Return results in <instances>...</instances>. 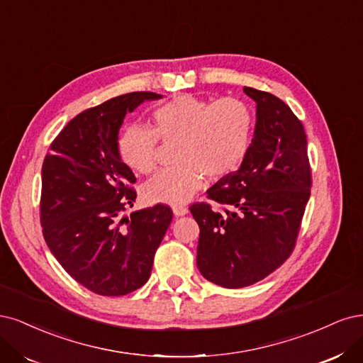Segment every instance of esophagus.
<instances>
[{
	"mask_svg": "<svg viewBox=\"0 0 363 363\" xmlns=\"http://www.w3.org/2000/svg\"><path fill=\"white\" fill-rule=\"evenodd\" d=\"M173 214L177 217H182L185 214H189V209L185 206H173Z\"/></svg>",
	"mask_w": 363,
	"mask_h": 363,
	"instance_id": "esophagus-1",
	"label": "esophagus"
}]
</instances>
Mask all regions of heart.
Returning <instances> with one entry per match:
<instances>
[{
  "instance_id": "heart-1",
  "label": "heart",
  "mask_w": 363,
  "mask_h": 363,
  "mask_svg": "<svg viewBox=\"0 0 363 363\" xmlns=\"http://www.w3.org/2000/svg\"><path fill=\"white\" fill-rule=\"evenodd\" d=\"M154 130L131 125L119 140L122 160L138 173L155 169L158 137L178 140L174 161L179 166L158 172L145 186L149 203L181 206L199 190L203 177L209 181L237 172L249 154L255 118L247 104L225 98L208 101L181 95L152 113Z\"/></svg>"
}]
</instances>
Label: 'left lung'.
Wrapping results in <instances>:
<instances>
[{
	"mask_svg": "<svg viewBox=\"0 0 363 363\" xmlns=\"http://www.w3.org/2000/svg\"><path fill=\"white\" fill-rule=\"evenodd\" d=\"M244 93L256 102L249 154L206 191L225 208L190 206L201 228L199 272L223 288L253 285L288 259L312 184L306 134L296 114L272 93L252 87Z\"/></svg>",
	"mask_w": 363,
	"mask_h": 363,
	"instance_id": "1",
	"label": "left lung"
}]
</instances>
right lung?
<instances>
[{
	"label": "right lung",
	"instance_id": "right-lung-1",
	"mask_svg": "<svg viewBox=\"0 0 363 363\" xmlns=\"http://www.w3.org/2000/svg\"><path fill=\"white\" fill-rule=\"evenodd\" d=\"M160 98L133 91L79 113L43 160L45 241L58 264L99 296H125L147 282L173 217L166 205L121 216L137 194L134 173L119 152V130L126 113Z\"/></svg>",
	"mask_w": 363,
	"mask_h": 363
}]
</instances>
